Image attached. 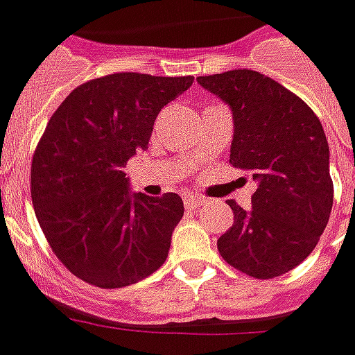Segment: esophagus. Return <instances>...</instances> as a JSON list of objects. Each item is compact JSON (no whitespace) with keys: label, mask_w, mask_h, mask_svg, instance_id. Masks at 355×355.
<instances>
[{"label":"esophagus","mask_w":355,"mask_h":355,"mask_svg":"<svg viewBox=\"0 0 355 355\" xmlns=\"http://www.w3.org/2000/svg\"><path fill=\"white\" fill-rule=\"evenodd\" d=\"M203 203H205V198H201V196H196V193H185L184 196V205L187 209H196Z\"/></svg>","instance_id":"esophagus-1"}]
</instances>
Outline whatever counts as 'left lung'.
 I'll use <instances>...</instances> for the list:
<instances>
[{
    "instance_id": "1",
    "label": "left lung",
    "mask_w": 355,
    "mask_h": 355,
    "mask_svg": "<svg viewBox=\"0 0 355 355\" xmlns=\"http://www.w3.org/2000/svg\"><path fill=\"white\" fill-rule=\"evenodd\" d=\"M233 114L231 166L251 171V209L227 201L233 227L217 241L221 257L254 279L298 266L328 225L334 185L318 116L277 80L249 69L198 76Z\"/></svg>"
}]
</instances>
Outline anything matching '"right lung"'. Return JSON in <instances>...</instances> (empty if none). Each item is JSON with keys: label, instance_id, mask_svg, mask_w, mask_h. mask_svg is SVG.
Listing matches in <instances>:
<instances>
[{"label": "right lung", "instance_id": "right-lung-1", "mask_svg": "<svg viewBox=\"0 0 355 355\" xmlns=\"http://www.w3.org/2000/svg\"><path fill=\"white\" fill-rule=\"evenodd\" d=\"M191 83L101 76L76 87L49 120L33 154L31 199L53 252L80 280L122 288L166 263L184 201L132 193L122 168L148 150L159 110Z\"/></svg>", "mask_w": 355, "mask_h": 355}]
</instances>
